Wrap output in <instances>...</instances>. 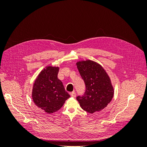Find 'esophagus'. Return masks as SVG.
I'll list each match as a JSON object with an SVG mask.
<instances>
[{
    "mask_svg": "<svg viewBox=\"0 0 147 147\" xmlns=\"http://www.w3.org/2000/svg\"><path fill=\"white\" fill-rule=\"evenodd\" d=\"M70 96L72 97H76V93H75L74 91H73L70 93Z\"/></svg>",
    "mask_w": 147,
    "mask_h": 147,
    "instance_id": "obj_1",
    "label": "esophagus"
}]
</instances>
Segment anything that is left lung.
Instances as JSON below:
<instances>
[{
	"label": "left lung",
	"instance_id": "8db88e82",
	"mask_svg": "<svg viewBox=\"0 0 147 147\" xmlns=\"http://www.w3.org/2000/svg\"><path fill=\"white\" fill-rule=\"evenodd\" d=\"M77 66L86 86L83 95L77 96V100L86 112H100L108 105L113 96L109 77L100 65L91 60L78 62Z\"/></svg>",
	"mask_w": 147,
	"mask_h": 147
}]
</instances>
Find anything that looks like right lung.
Instances as JSON below:
<instances>
[{
	"mask_svg": "<svg viewBox=\"0 0 147 147\" xmlns=\"http://www.w3.org/2000/svg\"><path fill=\"white\" fill-rule=\"evenodd\" d=\"M59 67L48 66L39 74L32 90L35 104L47 113L59 110L70 97L57 78Z\"/></svg>",
	"mask_w": 147,
	"mask_h": 147,
	"instance_id": "right-lung-1",
	"label": "right lung"
}]
</instances>
